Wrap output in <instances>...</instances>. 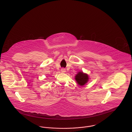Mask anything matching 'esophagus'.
Here are the masks:
<instances>
[{
  "instance_id": "34e87169",
  "label": "esophagus",
  "mask_w": 132,
  "mask_h": 132,
  "mask_svg": "<svg viewBox=\"0 0 132 132\" xmlns=\"http://www.w3.org/2000/svg\"><path fill=\"white\" fill-rule=\"evenodd\" d=\"M61 71L62 73H64V72H66V69L63 68H62V69H61Z\"/></svg>"
}]
</instances>
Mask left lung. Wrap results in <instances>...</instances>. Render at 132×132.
<instances>
[{
	"label": "left lung",
	"mask_w": 132,
	"mask_h": 132,
	"mask_svg": "<svg viewBox=\"0 0 132 132\" xmlns=\"http://www.w3.org/2000/svg\"><path fill=\"white\" fill-rule=\"evenodd\" d=\"M75 80L79 85L83 86L88 82V77L87 74H84L82 72H80L76 76Z\"/></svg>",
	"instance_id": "8db88e82"
}]
</instances>
